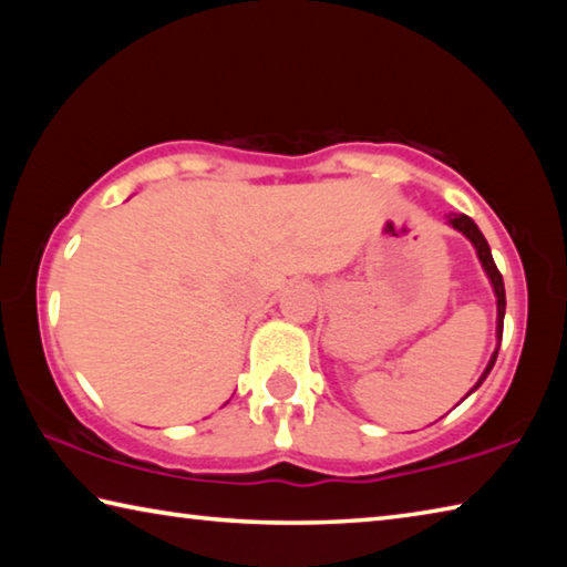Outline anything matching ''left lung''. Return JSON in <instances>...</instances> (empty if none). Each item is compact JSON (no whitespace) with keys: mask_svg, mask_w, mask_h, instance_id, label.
Segmentation results:
<instances>
[{"mask_svg":"<svg viewBox=\"0 0 567 567\" xmlns=\"http://www.w3.org/2000/svg\"><path fill=\"white\" fill-rule=\"evenodd\" d=\"M450 225H453L455 229H460V233H463V235L470 239V243L475 245L480 262H483L485 272H487V277H491V282H493V287H495V297H497V350H501L503 320H505V285H503V275H501V270H497V267H495L491 245H487V239L483 237V233H480L473 219H470L467 215H450ZM497 350H495V354H493V360L487 362L483 378L477 380V385H475L473 390H477L480 385H483V380L487 378V372L493 370V364H495V360H497ZM473 390H470V392H473ZM470 392H467V395H470Z\"/></svg>","mask_w":567,"mask_h":567,"instance_id":"1","label":"left lung"}]
</instances>
